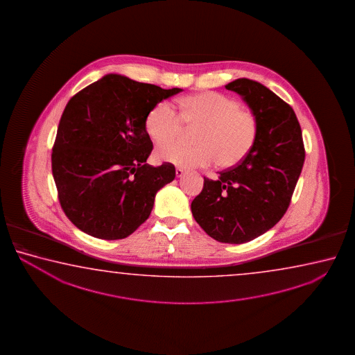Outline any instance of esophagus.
I'll return each instance as SVG.
<instances>
[{"mask_svg": "<svg viewBox=\"0 0 355 355\" xmlns=\"http://www.w3.org/2000/svg\"><path fill=\"white\" fill-rule=\"evenodd\" d=\"M185 170L182 168H176V170H175V174H176V178H182L184 175H185Z\"/></svg>", "mask_w": 355, "mask_h": 355, "instance_id": "obj_1", "label": "esophagus"}]
</instances>
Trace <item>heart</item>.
<instances>
[{"label":"heart","instance_id":"b5f03b06","mask_svg":"<svg viewBox=\"0 0 355 355\" xmlns=\"http://www.w3.org/2000/svg\"><path fill=\"white\" fill-rule=\"evenodd\" d=\"M180 114L162 101L155 104L145 119V129L157 144L178 138L187 128H198L196 145L174 141L160 145L157 157L184 168L209 166L216 162L223 168L240 164L252 151L259 138L257 115L241 107L234 98L201 92L181 99Z\"/></svg>","mask_w":355,"mask_h":355}]
</instances>
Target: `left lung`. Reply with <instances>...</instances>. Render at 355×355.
I'll use <instances>...</instances> for the list:
<instances>
[{
  "instance_id": "obj_1",
  "label": "left lung",
  "mask_w": 355,
  "mask_h": 355,
  "mask_svg": "<svg viewBox=\"0 0 355 355\" xmlns=\"http://www.w3.org/2000/svg\"><path fill=\"white\" fill-rule=\"evenodd\" d=\"M226 89L240 94L259 118L252 151L217 180L204 178L191 211L206 234L240 245L265 234L288 209L304 162L301 125L295 110L272 90L251 79H236Z\"/></svg>"
}]
</instances>
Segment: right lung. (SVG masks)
Segmentation results:
<instances>
[{"label":"right lung","mask_w":355,"mask_h":355,"mask_svg":"<svg viewBox=\"0 0 355 355\" xmlns=\"http://www.w3.org/2000/svg\"><path fill=\"white\" fill-rule=\"evenodd\" d=\"M180 88L162 89L107 74L73 96L60 116L52 173L60 206L76 227L102 240L125 239L150 215L175 166L146 164L150 109Z\"/></svg>","instance_id":"right-lung-1"}]
</instances>
